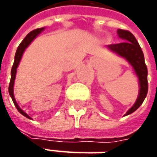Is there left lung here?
I'll use <instances>...</instances> for the list:
<instances>
[{"label": "left lung", "instance_id": "obj_1", "mask_svg": "<svg viewBox=\"0 0 157 157\" xmlns=\"http://www.w3.org/2000/svg\"><path fill=\"white\" fill-rule=\"evenodd\" d=\"M119 36L123 39L122 43L110 44L107 47L112 52L117 53L119 56L126 58L129 63L133 66L136 71V75L138 76L139 83H140V92L135 105L126 113L125 115H128L134 113L139 108L144 101L147 94H148V69L144 61V55L141 47L139 45L135 36L128 30L121 29L117 30Z\"/></svg>", "mask_w": 157, "mask_h": 157}]
</instances>
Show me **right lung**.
<instances>
[{"instance_id":"add662e5","label":"right lung","mask_w":157,"mask_h":157,"mask_svg":"<svg viewBox=\"0 0 157 157\" xmlns=\"http://www.w3.org/2000/svg\"><path fill=\"white\" fill-rule=\"evenodd\" d=\"M44 28H41V29H34L32 31H30V32L25 36V38L21 41V43L19 44L17 50H16V52H15V61H14L13 66H12V69H11V78H10V82H9V95H10L11 99L13 100V102H14V104H15L16 109H17V110L19 111V113H21L23 116L29 118V119H31V118L29 117L26 113H24V112L22 111L21 108L19 107V105H17V103H16V101H15V100L14 93H13V91H14L13 87H14V82H15V74H16V68H17V66H18V64H19V62H20V60H21V56H22L23 52H24L25 49L27 48L28 46L30 44V43L36 37V36L39 35V34L41 33V31L44 30Z\"/></svg>"}]
</instances>
